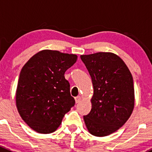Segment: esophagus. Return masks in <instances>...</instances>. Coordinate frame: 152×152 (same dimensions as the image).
<instances>
[{"mask_svg":"<svg viewBox=\"0 0 152 152\" xmlns=\"http://www.w3.org/2000/svg\"><path fill=\"white\" fill-rule=\"evenodd\" d=\"M81 100H82V98H81L80 96H77V97L75 98V101H76V104L79 103V102H81Z\"/></svg>","mask_w":152,"mask_h":152,"instance_id":"esophagus-1","label":"esophagus"}]
</instances>
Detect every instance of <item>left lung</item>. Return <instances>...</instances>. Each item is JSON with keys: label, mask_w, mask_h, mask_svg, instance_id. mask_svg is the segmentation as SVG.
<instances>
[{"label": "left lung", "mask_w": 152, "mask_h": 152, "mask_svg": "<svg viewBox=\"0 0 152 152\" xmlns=\"http://www.w3.org/2000/svg\"><path fill=\"white\" fill-rule=\"evenodd\" d=\"M92 79V109L84 121L89 132L104 137L120 129L134 106V90L130 70L121 58L111 52L81 55Z\"/></svg>", "instance_id": "8db88e82"}]
</instances>
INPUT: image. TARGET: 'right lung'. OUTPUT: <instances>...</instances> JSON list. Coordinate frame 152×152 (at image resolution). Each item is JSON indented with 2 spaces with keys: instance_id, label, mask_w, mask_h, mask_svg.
<instances>
[{
  "instance_id": "add662e5",
  "label": "right lung",
  "mask_w": 152,
  "mask_h": 152,
  "mask_svg": "<svg viewBox=\"0 0 152 152\" xmlns=\"http://www.w3.org/2000/svg\"><path fill=\"white\" fill-rule=\"evenodd\" d=\"M77 60L76 54L39 51L24 65L16 90V107L30 128L41 134L57 129L75 104L65 73Z\"/></svg>"
}]
</instances>
